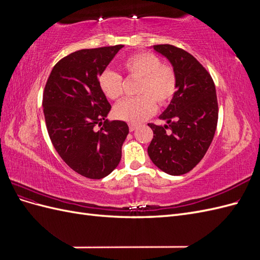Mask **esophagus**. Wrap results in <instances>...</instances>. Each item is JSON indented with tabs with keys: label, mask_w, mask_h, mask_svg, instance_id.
I'll return each mask as SVG.
<instances>
[{
	"label": "esophagus",
	"mask_w": 260,
	"mask_h": 260,
	"mask_svg": "<svg viewBox=\"0 0 260 260\" xmlns=\"http://www.w3.org/2000/svg\"><path fill=\"white\" fill-rule=\"evenodd\" d=\"M137 128H138V125H136V124H129V130H130L131 132L135 131Z\"/></svg>",
	"instance_id": "obj_1"
}]
</instances>
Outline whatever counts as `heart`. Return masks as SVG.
Instances as JSON below:
<instances>
[{"label":"heart","instance_id":"heart-1","mask_svg":"<svg viewBox=\"0 0 260 260\" xmlns=\"http://www.w3.org/2000/svg\"><path fill=\"white\" fill-rule=\"evenodd\" d=\"M122 68L128 76L142 78L141 96L120 102L114 108L117 119L138 124L146 120L158 106L167 105L177 90V75L174 68L164 65L161 59L151 52L133 54L123 61ZM99 86L109 100H118L123 94V81L113 70H104L99 77Z\"/></svg>","mask_w":260,"mask_h":260}]
</instances>
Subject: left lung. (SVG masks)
Wrapping results in <instances>:
<instances>
[{
  "instance_id": "1",
  "label": "left lung",
  "mask_w": 260,
  "mask_h": 260,
  "mask_svg": "<svg viewBox=\"0 0 260 260\" xmlns=\"http://www.w3.org/2000/svg\"><path fill=\"white\" fill-rule=\"evenodd\" d=\"M166 57L177 75V91L159 116L167 124L148 123L154 138L149 158L171 176L192 170L206 154L218 121V102L210 75L193 55L170 44L153 45Z\"/></svg>"
}]
</instances>
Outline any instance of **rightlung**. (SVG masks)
<instances>
[{
    "instance_id": "obj_1",
    "label": "right lung",
    "mask_w": 260,
    "mask_h": 260,
    "mask_svg": "<svg viewBox=\"0 0 260 260\" xmlns=\"http://www.w3.org/2000/svg\"><path fill=\"white\" fill-rule=\"evenodd\" d=\"M122 48L67 55L53 67L44 88L42 106L52 143L70 168L89 179L104 178L118 166L129 133L124 121L106 119L112 106L99 86L100 75Z\"/></svg>"
}]
</instances>
